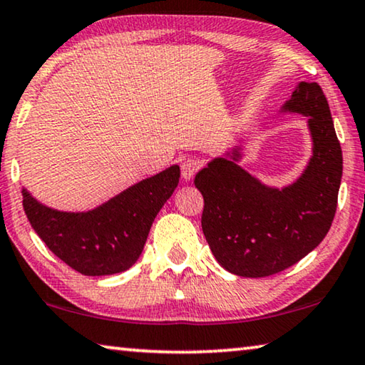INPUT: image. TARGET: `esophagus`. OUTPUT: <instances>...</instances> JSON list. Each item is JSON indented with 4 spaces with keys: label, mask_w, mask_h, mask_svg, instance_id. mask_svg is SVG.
Masks as SVG:
<instances>
[{
    "label": "esophagus",
    "mask_w": 365,
    "mask_h": 365,
    "mask_svg": "<svg viewBox=\"0 0 365 365\" xmlns=\"http://www.w3.org/2000/svg\"><path fill=\"white\" fill-rule=\"evenodd\" d=\"M200 168V161L199 160H194V158H189L182 163L181 166V173H182V178L184 181H190V179L194 178L195 173L199 171Z\"/></svg>",
    "instance_id": "1"
}]
</instances>
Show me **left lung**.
Segmentation results:
<instances>
[{
	"label": "left lung",
	"instance_id": "8db88e82",
	"mask_svg": "<svg viewBox=\"0 0 365 365\" xmlns=\"http://www.w3.org/2000/svg\"><path fill=\"white\" fill-rule=\"evenodd\" d=\"M280 112L308 119L312 158L297 181L282 189L261 182L238 165L240 145L194 179L207 243L218 264L241 277L272 276L299 262L327 237L338 205L343 151L322 88L300 81Z\"/></svg>",
	"mask_w": 365,
	"mask_h": 365
}]
</instances>
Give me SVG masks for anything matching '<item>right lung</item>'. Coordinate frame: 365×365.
Returning <instances> with one entry per match:
<instances>
[{"mask_svg":"<svg viewBox=\"0 0 365 365\" xmlns=\"http://www.w3.org/2000/svg\"><path fill=\"white\" fill-rule=\"evenodd\" d=\"M179 176V166L173 165L88 212L52 209L24 187L22 207L55 256L85 276H110L135 264L155 217L175 192Z\"/></svg>","mask_w":365,"mask_h":365,"instance_id":"add662e5","label":"right lung"}]
</instances>
